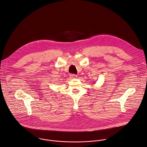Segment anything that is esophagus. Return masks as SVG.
<instances>
[{"mask_svg":"<svg viewBox=\"0 0 147 147\" xmlns=\"http://www.w3.org/2000/svg\"><path fill=\"white\" fill-rule=\"evenodd\" d=\"M70 77L71 78H74V79L77 78V76L76 75V74H70Z\"/></svg>","mask_w":147,"mask_h":147,"instance_id":"esophagus-1","label":"esophagus"}]
</instances>
